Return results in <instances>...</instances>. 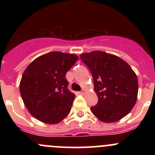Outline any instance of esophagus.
I'll list each match as a JSON object with an SVG mask.
<instances>
[{
  "mask_svg": "<svg viewBox=\"0 0 155 155\" xmlns=\"http://www.w3.org/2000/svg\"><path fill=\"white\" fill-rule=\"evenodd\" d=\"M84 93H85V90H82L81 92H80V94H81V95H84Z\"/></svg>",
  "mask_w": 155,
  "mask_h": 155,
  "instance_id": "obj_1",
  "label": "esophagus"
}]
</instances>
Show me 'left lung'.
Wrapping results in <instances>:
<instances>
[{
    "label": "left lung",
    "instance_id": "1",
    "mask_svg": "<svg viewBox=\"0 0 155 155\" xmlns=\"http://www.w3.org/2000/svg\"><path fill=\"white\" fill-rule=\"evenodd\" d=\"M94 80L97 104L90 108L101 122H114L125 117L136 104L138 83L131 67L120 58L101 51L80 54Z\"/></svg>",
    "mask_w": 155,
    "mask_h": 155
}]
</instances>
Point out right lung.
<instances>
[{
	"label": "right lung",
	"instance_id": "1",
	"mask_svg": "<svg viewBox=\"0 0 155 155\" xmlns=\"http://www.w3.org/2000/svg\"><path fill=\"white\" fill-rule=\"evenodd\" d=\"M78 58L75 54L51 51L37 58L27 67L19 91L25 106L35 119L57 124L70 113L75 95L68 89L65 74Z\"/></svg>",
	"mask_w": 155,
	"mask_h": 155
}]
</instances>
